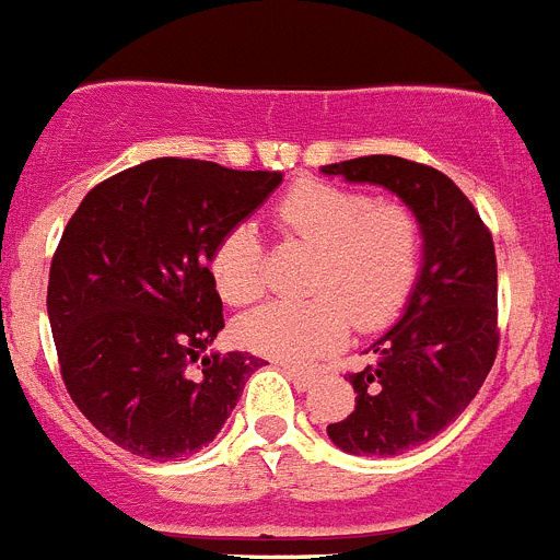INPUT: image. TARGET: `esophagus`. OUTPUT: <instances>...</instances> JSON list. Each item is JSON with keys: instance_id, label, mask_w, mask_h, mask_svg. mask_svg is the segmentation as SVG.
<instances>
[{"instance_id": "obj_1", "label": "esophagus", "mask_w": 560, "mask_h": 560, "mask_svg": "<svg viewBox=\"0 0 560 560\" xmlns=\"http://www.w3.org/2000/svg\"><path fill=\"white\" fill-rule=\"evenodd\" d=\"M283 373L289 375L291 384H294L296 389H308L316 381V373H311V370H303V368H283Z\"/></svg>"}]
</instances>
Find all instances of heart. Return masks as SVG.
<instances>
[{
  "label": "heart",
  "mask_w": 560,
  "mask_h": 560,
  "mask_svg": "<svg viewBox=\"0 0 560 560\" xmlns=\"http://www.w3.org/2000/svg\"><path fill=\"white\" fill-rule=\"evenodd\" d=\"M280 230L316 249L305 303H269L237 319L246 350L280 361H305L336 348L350 330L387 325L415 289L423 232L407 205L330 182H300L277 201ZM215 289L244 305L266 289V255L255 224H235L210 257Z\"/></svg>",
  "instance_id": "b5f03b06"
}]
</instances>
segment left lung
<instances>
[{"instance_id":"8db88e82","label":"left lung","mask_w":560,"mask_h":560,"mask_svg":"<svg viewBox=\"0 0 560 560\" xmlns=\"http://www.w3.org/2000/svg\"><path fill=\"white\" fill-rule=\"evenodd\" d=\"M323 173L387 187L418 215L423 266L398 323L350 373L355 407L328 438L355 457H395L429 443L477 398L499 348L497 252L465 192L420 162L359 156Z\"/></svg>"}]
</instances>
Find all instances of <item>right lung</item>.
Returning a JSON list of instances; mask_svg holds the SVG:
<instances>
[{
	"instance_id": "obj_1",
	"label": "right lung",
	"mask_w": 560,
	"mask_h": 560,
	"mask_svg": "<svg viewBox=\"0 0 560 560\" xmlns=\"http://www.w3.org/2000/svg\"><path fill=\"white\" fill-rule=\"evenodd\" d=\"M280 182L162 156L92 187L69 219L47 285L58 364L75 407L126 452L196 454L264 368L241 350L205 353L224 328L210 257Z\"/></svg>"
}]
</instances>
